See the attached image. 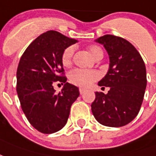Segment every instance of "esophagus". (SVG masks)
<instances>
[{"label": "esophagus", "instance_id": "obj_1", "mask_svg": "<svg viewBox=\"0 0 156 156\" xmlns=\"http://www.w3.org/2000/svg\"><path fill=\"white\" fill-rule=\"evenodd\" d=\"M79 91H80V94L82 95V94H84V93L86 92V89H83V88H80Z\"/></svg>", "mask_w": 156, "mask_h": 156}]
</instances>
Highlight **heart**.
Instances as JSON below:
<instances>
[{
    "instance_id": "obj_1",
    "label": "heart",
    "mask_w": 156,
    "mask_h": 156,
    "mask_svg": "<svg viewBox=\"0 0 156 156\" xmlns=\"http://www.w3.org/2000/svg\"><path fill=\"white\" fill-rule=\"evenodd\" d=\"M88 51L95 60L103 57V51L98 45H92L88 47ZM75 48L73 46H69L65 49L61 55V62L65 66H70L72 63ZM100 77L98 72L94 70H87L83 69H75L69 74V79L74 85L81 87H87L92 83L97 80Z\"/></svg>"
}]
</instances>
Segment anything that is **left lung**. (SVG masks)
<instances>
[{"instance_id": "1", "label": "left lung", "mask_w": 156, "mask_h": 156, "mask_svg": "<svg viewBox=\"0 0 156 156\" xmlns=\"http://www.w3.org/2000/svg\"><path fill=\"white\" fill-rule=\"evenodd\" d=\"M95 42L104 45L110 59L107 74L98 86L110 90L95 92L92 113L103 126H126L136 118L143 102L147 84L145 63L135 46L121 37L105 35Z\"/></svg>"}]
</instances>
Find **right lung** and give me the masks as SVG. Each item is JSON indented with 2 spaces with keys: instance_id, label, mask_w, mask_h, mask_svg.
Returning <instances> with one entry per match:
<instances>
[{
  "instance_id": "1",
  "label": "right lung",
  "mask_w": 156,
  "mask_h": 156,
  "mask_svg": "<svg viewBox=\"0 0 156 156\" xmlns=\"http://www.w3.org/2000/svg\"><path fill=\"white\" fill-rule=\"evenodd\" d=\"M77 41L55 30L39 36L27 48L16 71V91L21 109L30 125L38 131L52 134L67 122L70 107L80 95L79 89L66 82L61 55ZM64 86L55 93L53 85Z\"/></svg>"
}]
</instances>
